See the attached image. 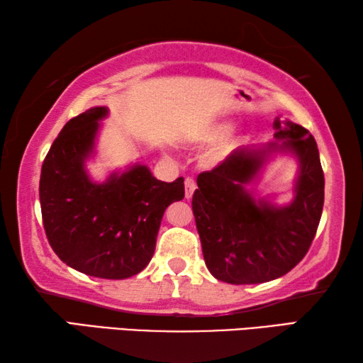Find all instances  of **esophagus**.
I'll list each match as a JSON object with an SVG mask.
<instances>
[{"instance_id":"34e87169","label":"esophagus","mask_w":363,"mask_h":363,"mask_svg":"<svg viewBox=\"0 0 363 363\" xmlns=\"http://www.w3.org/2000/svg\"><path fill=\"white\" fill-rule=\"evenodd\" d=\"M194 189H196V180L191 177H188L185 180V196H186V199L193 198Z\"/></svg>"}]
</instances>
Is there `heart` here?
<instances>
[{
    "instance_id": "heart-1",
    "label": "heart",
    "mask_w": 363,
    "mask_h": 363,
    "mask_svg": "<svg viewBox=\"0 0 363 363\" xmlns=\"http://www.w3.org/2000/svg\"><path fill=\"white\" fill-rule=\"evenodd\" d=\"M231 130H233V123L228 121L211 123V125H207L204 130H201L198 138L204 143H217V141L223 140L225 136H228L231 133ZM236 143H238V140L231 141V143H228V145H223L217 152H213L212 162H222V160L231 152V150L236 146Z\"/></svg>"
}]
</instances>
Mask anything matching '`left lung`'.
<instances>
[{"label":"left lung","mask_w":363,"mask_h":363,"mask_svg":"<svg viewBox=\"0 0 363 363\" xmlns=\"http://www.w3.org/2000/svg\"><path fill=\"white\" fill-rule=\"evenodd\" d=\"M275 143L238 147L220 165L198 175L193 213L212 277L231 284L272 281L294 269L311 247L323 211L325 177L308 130L273 122ZM293 153L298 177L291 203L255 200L248 188L273 153Z\"/></svg>","instance_id":"left-lung-1"}]
</instances>
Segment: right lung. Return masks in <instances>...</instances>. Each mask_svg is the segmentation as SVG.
Here are the masks:
<instances>
[{"label": "right lung", "mask_w": 363, "mask_h": 363, "mask_svg": "<svg viewBox=\"0 0 363 363\" xmlns=\"http://www.w3.org/2000/svg\"><path fill=\"white\" fill-rule=\"evenodd\" d=\"M108 114L96 106L65 123L43 160L40 204L48 241L64 264L123 280L150 264L164 212L185 198V183L160 182L143 164L93 182L86 160Z\"/></svg>", "instance_id": "add662e5"}]
</instances>
